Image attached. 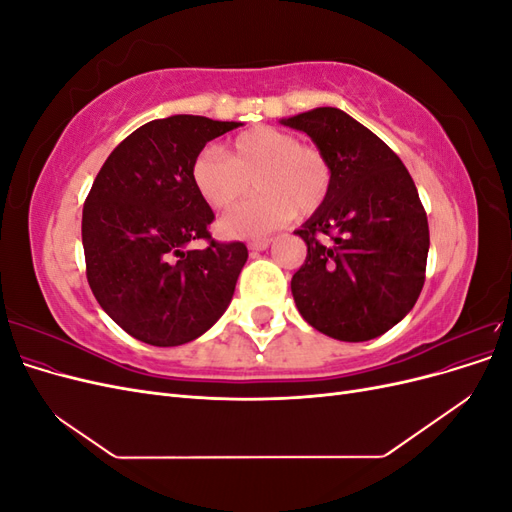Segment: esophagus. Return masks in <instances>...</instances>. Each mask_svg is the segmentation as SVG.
<instances>
[{"label":"esophagus","instance_id":"obj_1","mask_svg":"<svg viewBox=\"0 0 512 512\" xmlns=\"http://www.w3.org/2000/svg\"><path fill=\"white\" fill-rule=\"evenodd\" d=\"M269 245H271V239H254V241L247 243V247H250L252 252H262V250H267Z\"/></svg>","mask_w":512,"mask_h":512}]
</instances>
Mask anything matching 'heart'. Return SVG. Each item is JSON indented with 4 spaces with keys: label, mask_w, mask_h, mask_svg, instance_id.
<instances>
[{
    "label": "heart",
    "mask_w": 512,
    "mask_h": 512,
    "mask_svg": "<svg viewBox=\"0 0 512 512\" xmlns=\"http://www.w3.org/2000/svg\"><path fill=\"white\" fill-rule=\"evenodd\" d=\"M196 192L226 209L250 190L256 194L220 220L226 237H260L290 222L297 211L314 213L329 196L333 170L324 153L271 126L239 134L222 153L205 147L192 162Z\"/></svg>",
    "instance_id": "b5f03b06"
}]
</instances>
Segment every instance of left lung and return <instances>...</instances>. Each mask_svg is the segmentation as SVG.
I'll list each match as a JSON object with an SVG mask.
<instances>
[{"instance_id":"left-lung-1","label":"left lung","mask_w":512,"mask_h":512,"mask_svg":"<svg viewBox=\"0 0 512 512\" xmlns=\"http://www.w3.org/2000/svg\"><path fill=\"white\" fill-rule=\"evenodd\" d=\"M327 156L324 203L294 235L307 258L292 275L299 314L339 342H367L404 318L425 284L427 213L397 153L333 106L282 119Z\"/></svg>"}]
</instances>
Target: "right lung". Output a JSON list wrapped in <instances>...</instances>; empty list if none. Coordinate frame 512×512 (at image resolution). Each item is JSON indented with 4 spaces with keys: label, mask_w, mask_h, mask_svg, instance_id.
<instances>
[{
    "label": "right lung",
    "mask_w": 512,
    "mask_h": 512,
    "mask_svg": "<svg viewBox=\"0 0 512 512\" xmlns=\"http://www.w3.org/2000/svg\"><path fill=\"white\" fill-rule=\"evenodd\" d=\"M239 126L200 115L153 119L123 138L91 185L83 207L89 288L145 344L192 342L235 294L247 247L211 239L215 215L190 170L209 141ZM196 238L208 241L203 251L187 247Z\"/></svg>",
    "instance_id": "add662e5"
}]
</instances>
